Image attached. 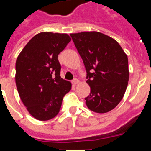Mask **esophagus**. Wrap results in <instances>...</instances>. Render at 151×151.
I'll return each instance as SVG.
<instances>
[{
	"mask_svg": "<svg viewBox=\"0 0 151 151\" xmlns=\"http://www.w3.org/2000/svg\"><path fill=\"white\" fill-rule=\"evenodd\" d=\"M78 83H79V80H78V79H77V78H75V79H73V80L72 81V84H73V85H78Z\"/></svg>",
	"mask_w": 151,
	"mask_h": 151,
	"instance_id": "34e87169",
	"label": "esophagus"
}]
</instances>
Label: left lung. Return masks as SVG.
Masks as SVG:
<instances>
[{
    "instance_id": "1",
    "label": "left lung",
    "mask_w": 151,
    "mask_h": 151,
    "mask_svg": "<svg viewBox=\"0 0 151 151\" xmlns=\"http://www.w3.org/2000/svg\"><path fill=\"white\" fill-rule=\"evenodd\" d=\"M85 64L91 92L85 99L88 108L106 113L121 102L129 81L128 57L120 45L99 32L70 34Z\"/></svg>"
}]
</instances>
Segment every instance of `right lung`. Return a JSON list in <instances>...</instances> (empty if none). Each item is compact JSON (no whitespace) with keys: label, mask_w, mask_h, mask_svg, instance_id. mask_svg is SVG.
I'll return each mask as SVG.
<instances>
[{"label":"right lung","mask_w":151,"mask_h":151,"mask_svg":"<svg viewBox=\"0 0 151 151\" xmlns=\"http://www.w3.org/2000/svg\"><path fill=\"white\" fill-rule=\"evenodd\" d=\"M71 41L66 34L42 32L33 37L15 63V83L20 99L39 121L56 116L71 83L60 77L58 55Z\"/></svg>","instance_id":"1"}]
</instances>
